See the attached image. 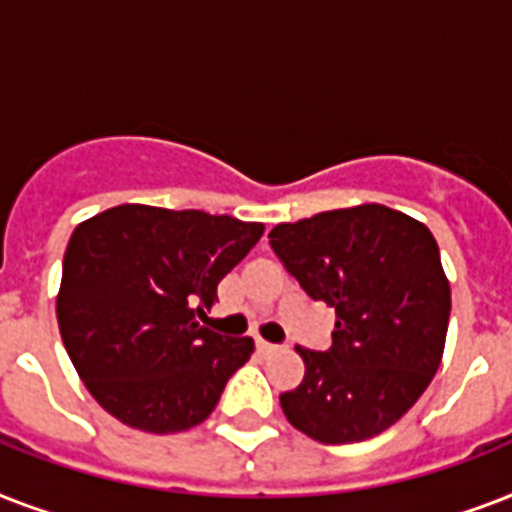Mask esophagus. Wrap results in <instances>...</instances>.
Segmentation results:
<instances>
[{
  "instance_id": "esophagus-1",
  "label": "esophagus",
  "mask_w": 512,
  "mask_h": 512,
  "mask_svg": "<svg viewBox=\"0 0 512 512\" xmlns=\"http://www.w3.org/2000/svg\"><path fill=\"white\" fill-rule=\"evenodd\" d=\"M257 350H260L263 356H271V353H276V350H279V345H273V342H265V340H257Z\"/></svg>"
}]
</instances>
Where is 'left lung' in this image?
Wrapping results in <instances>:
<instances>
[{
	"instance_id": "1",
	"label": "left lung",
	"mask_w": 512,
	"mask_h": 512,
	"mask_svg": "<svg viewBox=\"0 0 512 512\" xmlns=\"http://www.w3.org/2000/svg\"><path fill=\"white\" fill-rule=\"evenodd\" d=\"M300 287L335 308L327 353L295 348L305 377L281 409L321 444H356L398 422L438 372L452 289L433 233L382 204L281 223L271 233Z\"/></svg>"
}]
</instances>
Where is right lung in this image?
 <instances>
[{
	"instance_id": "obj_1",
	"label": "right lung",
	"mask_w": 512,
	"mask_h": 512,
	"mask_svg": "<svg viewBox=\"0 0 512 512\" xmlns=\"http://www.w3.org/2000/svg\"><path fill=\"white\" fill-rule=\"evenodd\" d=\"M199 209L119 204L71 233L58 327L71 364L108 414L156 436L199 425L255 353L252 337L201 327L217 284L263 236Z\"/></svg>"
}]
</instances>
